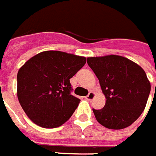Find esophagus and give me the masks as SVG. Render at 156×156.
Here are the masks:
<instances>
[{"label": "esophagus", "instance_id": "esophagus-1", "mask_svg": "<svg viewBox=\"0 0 156 156\" xmlns=\"http://www.w3.org/2000/svg\"><path fill=\"white\" fill-rule=\"evenodd\" d=\"M94 96H95V94L94 93L93 91H90L85 98H86V100H87V101H91L94 98Z\"/></svg>", "mask_w": 156, "mask_h": 156}]
</instances>
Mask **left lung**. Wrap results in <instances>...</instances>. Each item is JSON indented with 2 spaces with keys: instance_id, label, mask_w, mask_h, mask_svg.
<instances>
[{
  "instance_id": "left-lung-1",
  "label": "left lung",
  "mask_w": 156,
  "mask_h": 156,
  "mask_svg": "<svg viewBox=\"0 0 156 156\" xmlns=\"http://www.w3.org/2000/svg\"><path fill=\"white\" fill-rule=\"evenodd\" d=\"M87 62L106 97L103 108L93 109L97 122L110 129H125L135 122L146 107L151 89L145 71L128 58L115 55L88 57Z\"/></svg>"
}]
</instances>
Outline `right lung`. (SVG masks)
<instances>
[{"label":"right lung","instance_id":"obj_1","mask_svg":"<svg viewBox=\"0 0 156 156\" xmlns=\"http://www.w3.org/2000/svg\"><path fill=\"white\" fill-rule=\"evenodd\" d=\"M86 58L61 51H44L30 58L17 74V96L27 117L40 127L66 122L81 100L71 94L70 78Z\"/></svg>","mask_w":156,"mask_h":156}]
</instances>
